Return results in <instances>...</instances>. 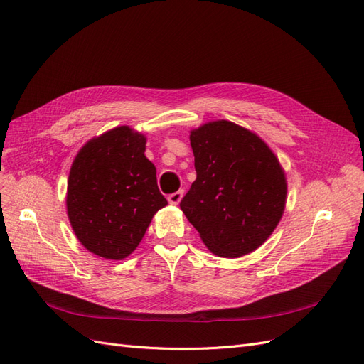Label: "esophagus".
I'll use <instances>...</instances> for the list:
<instances>
[{
    "label": "esophagus",
    "instance_id": "obj_1",
    "mask_svg": "<svg viewBox=\"0 0 364 364\" xmlns=\"http://www.w3.org/2000/svg\"><path fill=\"white\" fill-rule=\"evenodd\" d=\"M182 197H183V191H182V190L176 191V193H171V194H168V202H170L171 205H178V203L181 202Z\"/></svg>",
    "mask_w": 364,
    "mask_h": 364
}]
</instances>
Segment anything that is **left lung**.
Listing matches in <instances>:
<instances>
[{
    "label": "left lung",
    "instance_id": "obj_1",
    "mask_svg": "<svg viewBox=\"0 0 364 364\" xmlns=\"http://www.w3.org/2000/svg\"><path fill=\"white\" fill-rule=\"evenodd\" d=\"M197 178L181 209L218 257L259 247L279 223L287 196L281 165L266 142L230 121L190 135Z\"/></svg>",
    "mask_w": 364,
    "mask_h": 364
}]
</instances>
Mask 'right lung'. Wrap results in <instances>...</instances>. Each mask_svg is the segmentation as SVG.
I'll return each mask as SVG.
<instances>
[{
	"label": "right lung",
	"mask_w": 364,
	"mask_h": 364,
	"mask_svg": "<svg viewBox=\"0 0 364 364\" xmlns=\"http://www.w3.org/2000/svg\"><path fill=\"white\" fill-rule=\"evenodd\" d=\"M144 151V135L121 126L91 139L73 162L68 217L80 243L98 257H129L167 205Z\"/></svg>",
	"instance_id": "right-lung-1"
}]
</instances>
